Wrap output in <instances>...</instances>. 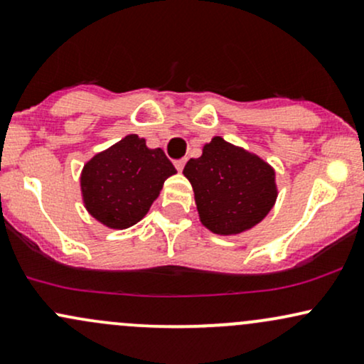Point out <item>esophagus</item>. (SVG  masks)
<instances>
[{
	"instance_id": "obj_1",
	"label": "esophagus",
	"mask_w": 364,
	"mask_h": 364,
	"mask_svg": "<svg viewBox=\"0 0 364 364\" xmlns=\"http://www.w3.org/2000/svg\"><path fill=\"white\" fill-rule=\"evenodd\" d=\"M185 164H186V161H185V159H179V161L174 162V168H176V169L179 171V173H181L183 168H185Z\"/></svg>"
}]
</instances>
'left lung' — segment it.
Wrapping results in <instances>:
<instances>
[{"label":"left lung","mask_w":364,"mask_h":364,"mask_svg":"<svg viewBox=\"0 0 364 364\" xmlns=\"http://www.w3.org/2000/svg\"><path fill=\"white\" fill-rule=\"evenodd\" d=\"M183 174L191 183L200 223L219 236H235L260 224L277 200L275 169L260 156L214 136Z\"/></svg>","instance_id":"8db88e82"}]
</instances>
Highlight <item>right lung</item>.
<instances>
[{"label":"right lung","mask_w":364,"mask_h":364,"mask_svg":"<svg viewBox=\"0 0 364 364\" xmlns=\"http://www.w3.org/2000/svg\"><path fill=\"white\" fill-rule=\"evenodd\" d=\"M176 169L161 149H149L136 133L116 141L83 164V205L109 229H128L147 215L162 185Z\"/></svg>","instance_id":"obj_1"}]
</instances>
